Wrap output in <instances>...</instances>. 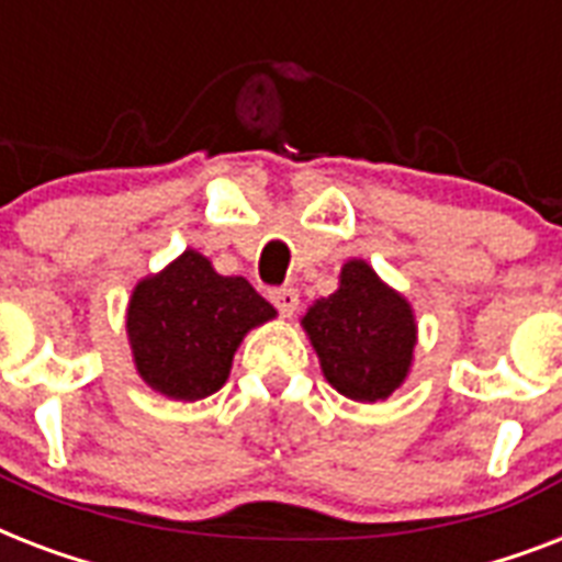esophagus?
<instances>
[{
    "mask_svg": "<svg viewBox=\"0 0 562 562\" xmlns=\"http://www.w3.org/2000/svg\"><path fill=\"white\" fill-rule=\"evenodd\" d=\"M271 303L277 308H280L282 317L294 315V308H297L300 303V294L297 289H291V285H282V289H273L271 291Z\"/></svg>",
    "mask_w": 562,
    "mask_h": 562,
    "instance_id": "obj_1",
    "label": "esophagus"
}]
</instances>
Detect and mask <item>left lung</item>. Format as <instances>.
<instances>
[{"label": "left lung", "instance_id": "8db88e82", "mask_svg": "<svg viewBox=\"0 0 562 562\" xmlns=\"http://www.w3.org/2000/svg\"><path fill=\"white\" fill-rule=\"evenodd\" d=\"M300 324L326 382L344 396L379 402L405 382L417 344L414 308L368 262L344 265L338 291L317 300Z\"/></svg>", "mask_w": 562, "mask_h": 562}]
</instances>
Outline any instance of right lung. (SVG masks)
<instances>
[{
    "instance_id": "add662e5",
    "label": "right lung",
    "mask_w": 562,
    "mask_h": 562,
    "mask_svg": "<svg viewBox=\"0 0 562 562\" xmlns=\"http://www.w3.org/2000/svg\"><path fill=\"white\" fill-rule=\"evenodd\" d=\"M271 317L277 308L245 277H221L206 256L183 250L131 294L136 373L169 400H203L227 382L241 338Z\"/></svg>"
}]
</instances>
